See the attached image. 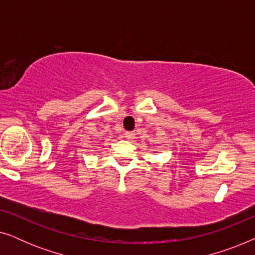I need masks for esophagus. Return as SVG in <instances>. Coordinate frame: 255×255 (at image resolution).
<instances>
[{"mask_svg": "<svg viewBox=\"0 0 255 255\" xmlns=\"http://www.w3.org/2000/svg\"><path fill=\"white\" fill-rule=\"evenodd\" d=\"M134 135H135V133H134V132H131V131H127V132H125L124 137H125V138H127V139H128V140H131V139H133V138H134Z\"/></svg>", "mask_w": 255, "mask_h": 255, "instance_id": "1", "label": "esophagus"}]
</instances>
